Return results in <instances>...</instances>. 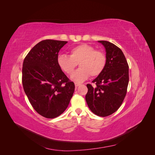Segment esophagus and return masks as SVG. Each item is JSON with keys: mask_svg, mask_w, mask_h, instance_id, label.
Returning a JSON list of instances; mask_svg holds the SVG:
<instances>
[{"mask_svg": "<svg viewBox=\"0 0 155 155\" xmlns=\"http://www.w3.org/2000/svg\"><path fill=\"white\" fill-rule=\"evenodd\" d=\"M81 85L80 83H75V86H76V87H78V86Z\"/></svg>", "mask_w": 155, "mask_h": 155, "instance_id": "34e87169", "label": "esophagus"}]
</instances>
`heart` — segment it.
<instances>
[{"label":"heart","instance_id":"obj_1","mask_svg":"<svg viewBox=\"0 0 155 155\" xmlns=\"http://www.w3.org/2000/svg\"><path fill=\"white\" fill-rule=\"evenodd\" d=\"M107 63L105 55L87 44L78 45L70 50V55L61 54L58 58L60 68L67 74H71L79 64L80 68L75 71L70 79L76 83L85 81L91 75L99 76L104 71Z\"/></svg>","mask_w":155,"mask_h":155}]
</instances>
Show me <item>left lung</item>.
Segmentation results:
<instances>
[{
  "instance_id": "1",
  "label": "left lung",
  "mask_w": 155,
  "mask_h": 155,
  "mask_svg": "<svg viewBox=\"0 0 155 155\" xmlns=\"http://www.w3.org/2000/svg\"><path fill=\"white\" fill-rule=\"evenodd\" d=\"M106 51L107 63L103 72L87 84L85 100L89 109L97 116L105 117L118 110L124 100L129 83V65L123 51L109 41H98Z\"/></svg>"
}]
</instances>
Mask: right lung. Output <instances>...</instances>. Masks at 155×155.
<instances>
[{
    "label": "right lung",
    "mask_w": 155,
    "mask_h": 155,
    "mask_svg": "<svg viewBox=\"0 0 155 155\" xmlns=\"http://www.w3.org/2000/svg\"><path fill=\"white\" fill-rule=\"evenodd\" d=\"M67 41L39 42L27 54L22 64V85L34 109L46 118H54L67 109L74 83L60 68L58 53Z\"/></svg>",
    "instance_id": "add662e5"
}]
</instances>
